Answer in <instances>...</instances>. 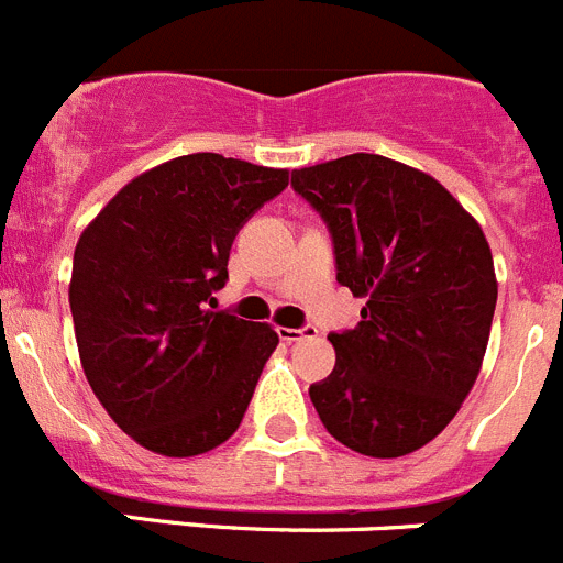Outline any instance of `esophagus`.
I'll return each instance as SVG.
<instances>
[{
    "mask_svg": "<svg viewBox=\"0 0 563 563\" xmlns=\"http://www.w3.org/2000/svg\"><path fill=\"white\" fill-rule=\"evenodd\" d=\"M318 329L312 327V323H307V327H298V329H287V327H278V338L285 340V343H296V340H303V338H316Z\"/></svg>",
    "mask_w": 563,
    "mask_h": 563,
    "instance_id": "1",
    "label": "esophagus"
}]
</instances>
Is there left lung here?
Segmentation results:
<instances>
[{"label":"left lung","instance_id":"1","mask_svg":"<svg viewBox=\"0 0 563 563\" xmlns=\"http://www.w3.org/2000/svg\"><path fill=\"white\" fill-rule=\"evenodd\" d=\"M332 234L338 282L365 298L309 385L329 435L371 457L421 450L481 374L497 278L477 220L427 173L374 153L292 169Z\"/></svg>","mask_w":563,"mask_h":563}]
</instances>
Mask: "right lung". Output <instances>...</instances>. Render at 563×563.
<instances>
[{
	"label": "right lung",
	"mask_w": 563,
	"mask_h": 563,
	"mask_svg": "<svg viewBox=\"0 0 563 563\" xmlns=\"http://www.w3.org/2000/svg\"><path fill=\"white\" fill-rule=\"evenodd\" d=\"M287 169L180 156L139 175L82 231L69 307L91 390L144 450L192 457L229 441L278 334L218 309L234 236Z\"/></svg>",
	"instance_id": "obj_1"
}]
</instances>
